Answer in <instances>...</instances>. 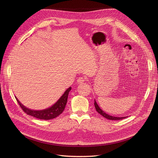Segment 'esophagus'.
Returning <instances> with one entry per match:
<instances>
[{
    "label": "esophagus",
    "mask_w": 158,
    "mask_h": 158,
    "mask_svg": "<svg viewBox=\"0 0 158 158\" xmlns=\"http://www.w3.org/2000/svg\"><path fill=\"white\" fill-rule=\"evenodd\" d=\"M85 81V78L84 77H82V76H81V77H79L77 80V82L78 84H82L84 83Z\"/></svg>",
    "instance_id": "34e87169"
}]
</instances>
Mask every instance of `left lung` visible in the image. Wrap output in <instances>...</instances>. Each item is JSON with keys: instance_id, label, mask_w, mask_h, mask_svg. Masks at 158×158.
I'll return each mask as SVG.
<instances>
[{"instance_id": "1", "label": "left lung", "mask_w": 158, "mask_h": 158, "mask_svg": "<svg viewBox=\"0 0 158 158\" xmlns=\"http://www.w3.org/2000/svg\"><path fill=\"white\" fill-rule=\"evenodd\" d=\"M94 106L95 107V109L98 111V113H99L100 114H102L103 117H104L105 118H106L107 119H109V120H121V119H123L126 118L127 117H113V116H111L109 115L108 114H106L104 111H103L102 110L100 109V107L98 106V105L97 104L95 100L94 101Z\"/></svg>"}]
</instances>
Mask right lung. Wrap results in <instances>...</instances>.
I'll use <instances>...</instances> for the list:
<instances>
[{
  "label": "right lung",
  "instance_id": "obj_1",
  "mask_svg": "<svg viewBox=\"0 0 158 158\" xmlns=\"http://www.w3.org/2000/svg\"><path fill=\"white\" fill-rule=\"evenodd\" d=\"M70 89V87L66 89L64 94L62 95L60 98L52 107L45 110H41V111H34V110L27 109L23 106L22 104H21V103L18 101V99L16 98V99L22 109L27 114H29V115L34 117L37 118L43 119V120H50V119H52L58 117L59 114L63 112L66 102H67L68 95Z\"/></svg>",
  "mask_w": 158,
  "mask_h": 158
}]
</instances>
